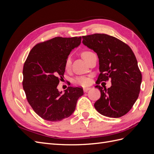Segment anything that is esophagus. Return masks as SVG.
<instances>
[{
  "instance_id": "esophagus-1",
  "label": "esophagus",
  "mask_w": 154,
  "mask_h": 154,
  "mask_svg": "<svg viewBox=\"0 0 154 154\" xmlns=\"http://www.w3.org/2000/svg\"><path fill=\"white\" fill-rule=\"evenodd\" d=\"M91 89V87H86V88H83V91L85 92H87L88 90Z\"/></svg>"
}]
</instances>
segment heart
<instances>
[{
    "label": "heart",
    "mask_w": 154,
    "mask_h": 154,
    "mask_svg": "<svg viewBox=\"0 0 154 154\" xmlns=\"http://www.w3.org/2000/svg\"><path fill=\"white\" fill-rule=\"evenodd\" d=\"M93 53L91 52L90 51H83L82 53V58L84 59L85 61L87 60V58L89 57L91 54H92ZM71 63H72V60L70 56H68V57L66 58V60H65V63H64V67L66 70H69L70 68H71ZM74 82L76 83L77 85H80L82 86H86L89 84L91 80L90 78L88 77L85 76H78L75 79H74Z\"/></svg>",
    "instance_id": "1"
}]
</instances>
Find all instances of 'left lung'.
I'll return each mask as SVG.
<instances>
[{
  "label": "left lung",
  "instance_id": "8db88e82",
  "mask_svg": "<svg viewBox=\"0 0 154 154\" xmlns=\"http://www.w3.org/2000/svg\"><path fill=\"white\" fill-rule=\"evenodd\" d=\"M83 44L94 50L99 58L100 72L95 87L101 92L94 103L101 114L117 118L128 113L139 96L142 74L132 49L122 40L106 34L83 36ZM110 79L107 90L99 85Z\"/></svg>",
  "mask_w": 154,
  "mask_h": 154
}]
</instances>
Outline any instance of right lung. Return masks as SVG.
I'll return each mask as SVG.
<instances>
[{
  "instance_id": "obj_1",
  "label": "right lung",
  "mask_w": 154,
  "mask_h": 154,
  "mask_svg": "<svg viewBox=\"0 0 154 154\" xmlns=\"http://www.w3.org/2000/svg\"><path fill=\"white\" fill-rule=\"evenodd\" d=\"M82 37L54 38L35 45L23 67L22 85L29 104L40 118L59 122L71 116L83 88L68 87L62 94L57 86L65 72V60L80 44Z\"/></svg>"
}]
</instances>
